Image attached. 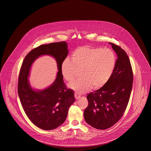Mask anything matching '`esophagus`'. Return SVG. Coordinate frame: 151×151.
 <instances>
[{"label": "esophagus", "instance_id": "1", "mask_svg": "<svg viewBox=\"0 0 151 151\" xmlns=\"http://www.w3.org/2000/svg\"><path fill=\"white\" fill-rule=\"evenodd\" d=\"M80 97H81V96H80L79 94H78V93H76V92L75 93V99H76V100L79 99L80 98Z\"/></svg>", "mask_w": 151, "mask_h": 151}]
</instances>
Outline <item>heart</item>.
Here are the masks:
<instances>
[{
    "label": "heart",
    "mask_w": 151,
    "mask_h": 151,
    "mask_svg": "<svg viewBox=\"0 0 151 151\" xmlns=\"http://www.w3.org/2000/svg\"><path fill=\"white\" fill-rule=\"evenodd\" d=\"M71 61L66 58L61 65L64 78L71 82L79 75L81 77L69 85L78 93L87 92L91 87L99 88L105 85L114 71L116 56L110 49L80 47L73 51Z\"/></svg>",
    "instance_id": "obj_1"
}]
</instances>
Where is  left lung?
<instances>
[{"mask_svg":"<svg viewBox=\"0 0 151 151\" xmlns=\"http://www.w3.org/2000/svg\"><path fill=\"white\" fill-rule=\"evenodd\" d=\"M109 43L117 55L114 71L105 85L87 95L88 104L84 111L86 122L99 129L110 128L121 118L132 88V69L128 56L121 47Z\"/></svg>","mask_w":151,"mask_h":151,"instance_id":"1","label":"left lung"}]
</instances>
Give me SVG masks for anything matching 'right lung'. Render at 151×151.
I'll return each mask as SVG.
<instances>
[{"instance_id": "add662e5", "label": "right lung", "mask_w": 151, "mask_h": 151, "mask_svg": "<svg viewBox=\"0 0 151 151\" xmlns=\"http://www.w3.org/2000/svg\"><path fill=\"white\" fill-rule=\"evenodd\" d=\"M65 41L41 45L25 56L19 73L18 92L23 110L27 117L39 128L51 130L64 123L70 106L75 100L74 93L63 81L61 65L68 55ZM51 55L57 61L58 72L55 82L43 90H34L28 77L34 61L42 55Z\"/></svg>"}]
</instances>
